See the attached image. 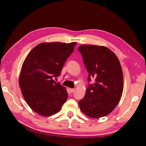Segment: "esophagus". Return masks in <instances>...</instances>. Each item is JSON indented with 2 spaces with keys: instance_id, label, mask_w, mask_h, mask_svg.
<instances>
[{
  "instance_id": "34e87169",
  "label": "esophagus",
  "mask_w": 146,
  "mask_h": 146,
  "mask_svg": "<svg viewBox=\"0 0 146 146\" xmlns=\"http://www.w3.org/2000/svg\"><path fill=\"white\" fill-rule=\"evenodd\" d=\"M70 91L71 93H73L74 91H75V90H74V89H72V88H70Z\"/></svg>"
}]
</instances>
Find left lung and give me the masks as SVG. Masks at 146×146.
<instances>
[{
    "instance_id": "left-lung-1",
    "label": "left lung",
    "mask_w": 146,
    "mask_h": 146,
    "mask_svg": "<svg viewBox=\"0 0 146 146\" xmlns=\"http://www.w3.org/2000/svg\"><path fill=\"white\" fill-rule=\"evenodd\" d=\"M89 73L88 80L94 78L86 95L78 102L82 112L98 118L112 111L119 102L123 91V73L115 54L104 46L81 45L78 48Z\"/></svg>"
}]
</instances>
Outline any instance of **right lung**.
I'll list each match as a JSON object with an SVG mask.
<instances>
[{
    "mask_svg": "<svg viewBox=\"0 0 146 146\" xmlns=\"http://www.w3.org/2000/svg\"><path fill=\"white\" fill-rule=\"evenodd\" d=\"M76 42L41 43L26 56L19 77V86L28 106L35 112L50 116L60 110L68 94L53 80L60 75L64 64Z\"/></svg>",
    "mask_w": 146,
    "mask_h": 146,
    "instance_id": "obj_1",
    "label": "right lung"
}]
</instances>
